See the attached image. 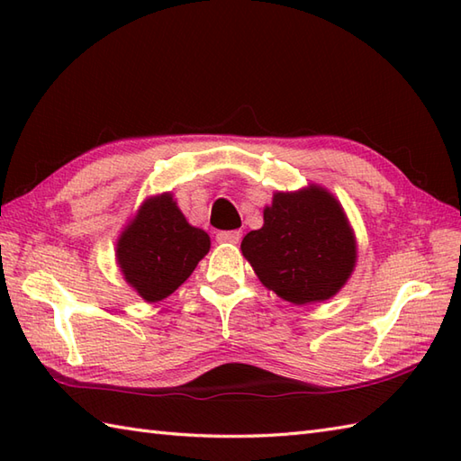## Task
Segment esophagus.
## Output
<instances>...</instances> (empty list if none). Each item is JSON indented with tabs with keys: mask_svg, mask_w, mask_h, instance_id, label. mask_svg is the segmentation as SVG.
I'll return each mask as SVG.
<instances>
[{
	"mask_svg": "<svg viewBox=\"0 0 461 461\" xmlns=\"http://www.w3.org/2000/svg\"><path fill=\"white\" fill-rule=\"evenodd\" d=\"M241 238V233L238 230H231V231H218L215 233V240L220 243H238Z\"/></svg>",
	"mask_w": 461,
	"mask_h": 461,
	"instance_id": "1",
	"label": "esophagus"
}]
</instances>
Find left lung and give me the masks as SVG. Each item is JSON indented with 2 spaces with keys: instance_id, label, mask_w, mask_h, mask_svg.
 Returning <instances> with one entry per match:
<instances>
[{
  "instance_id": "obj_1",
  "label": "left lung",
  "mask_w": 461,
  "mask_h": 461,
  "mask_svg": "<svg viewBox=\"0 0 461 461\" xmlns=\"http://www.w3.org/2000/svg\"><path fill=\"white\" fill-rule=\"evenodd\" d=\"M241 251L263 285L293 305L335 295L357 259L345 212L317 185L273 195L263 228L243 238Z\"/></svg>"
}]
</instances>
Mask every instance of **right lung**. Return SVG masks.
<instances>
[{
	"label": "right lung",
	"mask_w": 461,
	"mask_h": 461,
	"mask_svg": "<svg viewBox=\"0 0 461 461\" xmlns=\"http://www.w3.org/2000/svg\"><path fill=\"white\" fill-rule=\"evenodd\" d=\"M210 249V236L194 228L170 194L142 203L116 246L124 279L146 301H160L192 276Z\"/></svg>",
	"instance_id": "obj_1"
}]
</instances>
